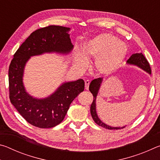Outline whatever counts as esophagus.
<instances>
[{"label": "esophagus", "instance_id": "esophagus-1", "mask_svg": "<svg viewBox=\"0 0 160 160\" xmlns=\"http://www.w3.org/2000/svg\"><path fill=\"white\" fill-rule=\"evenodd\" d=\"M90 82L89 80H85V90H88V89H89V85H90Z\"/></svg>", "mask_w": 160, "mask_h": 160}]
</instances>
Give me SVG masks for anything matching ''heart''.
Listing matches in <instances>:
<instances>
[{
	"mask_svg": "<svg viewBox=\"0 0 160 160\" xmlns=\"http://www.w3.org/2000/svg\"><path fill=\"white\" fill-rule=\"evenodd\" d=\"M82 52L76 51L74 63L76 68L85 69L88 60L95 59L94 69L103 76H109L117 72L127 54L125 43L109 33L100 34L84 44Z\"/></svg>",
	"mask_w": 160,
	"mask_h": 160,
	"instance_id": "heart-1",
	"label": "heart"
}]
</instances>
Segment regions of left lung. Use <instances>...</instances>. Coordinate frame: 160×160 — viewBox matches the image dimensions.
I'll return each mask as SVG.
<instances>
[{
	"mask_svg": "<svg viewBox=\"0 0 160 160\" xmlns=\"http://www.w3.org/2000/svg\"><path fill=\"white\" fill-rule=\"evenodd\" d=\"M127 63L136 66L138 67H139L140 68L145 70V71L148 72V73H149L150 75L151 74V68H150V64H149L147 59L145 58V57L143 56V54L142 53H136L132 54L131 57L129 58L128 60L127 61ZM102 81H103L102 78H97V79H94L92 81L90 82V87H89V90H90V92L93 95V102L92 103L91 107H90V113H91L92 117L94 121L97 124V125H99V126H102L103 128H105L109 130H118V129L123 128L124 127L126 126L112 127L109 125H107L106 123H103L102 121L100 120V118L98 117V116H97V111H96V99H97V94L99 92L100 87H101Z\"/></svg>",
	"mask_w": 160,
	"mask_h": 160,
	"instance_id": "obj_1",
	"label": "left lung"
}]
</instances>
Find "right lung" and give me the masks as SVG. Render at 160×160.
<instances>
[{"mask_svg": "<svg viewBox=\"0 0 160 160\" xmlns=\"http://www.w3.org/2000/svg\"><path fill=\"white\" fill-rule=\"evenodd\" d=\"M69 28L50 25L37 29L29 35L13 56L8 70L10 100L20 115L38 128H49L58 125L66 116L70 105L85 88L79 79L66 82L46 98L37 99L27 92L23 74L31 56L45 53L68 54L73 48Z\"/></svg>", "mask_w": 160, "mask_h": 160, "instance_id": "add662e5", "label": "right lung"}]
</instances>
